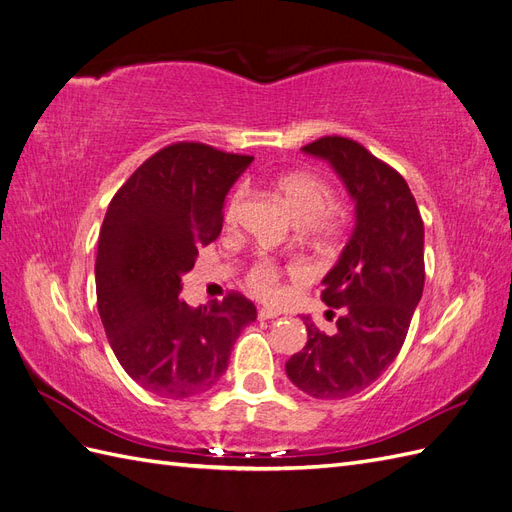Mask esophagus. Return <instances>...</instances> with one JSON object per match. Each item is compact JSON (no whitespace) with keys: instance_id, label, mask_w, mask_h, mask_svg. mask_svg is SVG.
Instances as JSON below:
<instances>
[{"instance_id":"34e87169","label":"esophagus","mask_w":512,"mask_h":512,"mask_svg":"<svg viewBox=\"0 0 512 512\" xmlns=\"http://www.w3.org/2000/svg\"><path fill=\"white\" fill-rule=\"evenodd\" d=\"M277 316H280V312H277V309H273V307L258 309V318L260 320H269V318H277Z\"/></svg>"}]
</instances>
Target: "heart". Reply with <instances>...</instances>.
I'll use <instances>...</instances> for the list:
<instances>
[{
  "label": "heart",
  "mask_w": 512,
  "mask_h": 512,
  "mask_svg": "<svg viewBox=\"0 0 512 512\" xmlns=\"http://www.w3.org/2000/svg\"><path fill=\"white\" fill-rule=\"evenodd\" d=\"M275 192L280 196L288 213L299 224L315 226L318 223L316 228L320 230H333L335 224L331 220V213L335 209V190L331 188L329 181H324L314 173H307V170H297V173H288L277 181ZM241 198L243 192H237L230 198L224 213V220L228 224L235 222ZM247 284L260 297H275L277 284H280V269L271 260H258L247 271Z\"/></svg>",
  "instance_id": "obj_1"
}]
</instances>
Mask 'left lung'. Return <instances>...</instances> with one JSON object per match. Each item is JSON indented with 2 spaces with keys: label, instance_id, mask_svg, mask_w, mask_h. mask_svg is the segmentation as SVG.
<instances>
[{
  "label": "left lung",
  "instance_id": "obj_1",
  "mask_svg": "<svg viewBox=\"0 0 512 512\" xmlns=\"http://www.w3.org/2000/svg\"><path fill=\"white\" fill-rule=\"evenodd\" d=\"M327 160L354 200L356 224L322 301L339 309L333 333L303 316L307 344L286 374L318 399H346L376 382L399 354L425 286V228L406 179L352 138L322 136L303 147Z\"/></svg>",
  "mask_w": 512,
  "mask_h": 512
}]
</instances>
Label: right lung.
Wrapping results in <instances>:
<instances>
[{
  "label": "right lung",
  "mask_w": 512,
  "mask_h": 512,
  "mask_svg": "<svg viewBox=\"0 0 512 512\" xmlns=\"http://www.w3.org/2000/svg\"><path fill=\"white\" fill-rule=\"evenodd\" d=\"M252 156L173 143L138 166L104 215L96 256L98 312L117 361L145 391L188 399L228 367L256 307L239 292L190 307L181 277L220 237L224 198Z\"/></svg>",
  "instance_id": "obj_1"
}]
</instances>
